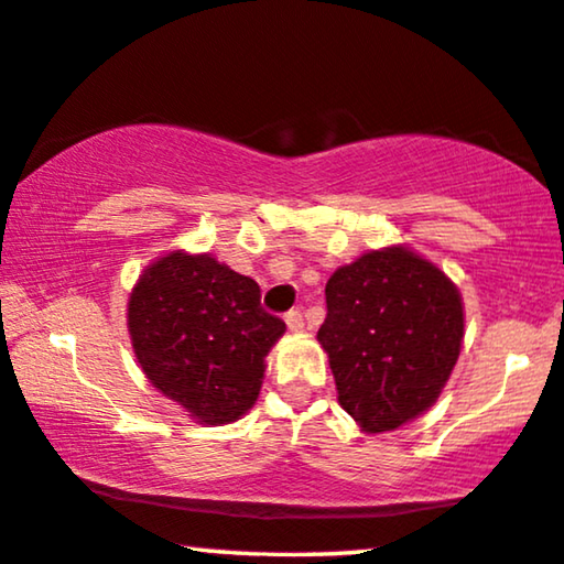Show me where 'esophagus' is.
<instances>
[{"label": "esophagus", "mask_w": 564, "mask_h": 564, "mask_svg": "<svg viewBox=\"0 0 564 564\" xmlns=\"http://www.w3.org/2000/svg\"><path fill=\"white\" fill-rule=\"evenodd\" d=\"M284 323H288L292 333H300L302 327H305V319H302V310H290L288 315H284Z\"/></svg>", "instance_id": "obj_1"}]
</instances>
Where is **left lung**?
<instances>
[{"instance_id": "1", "label": "left lung", "mask_w": 564, "mask_h": 564, "mask_svg": "<svg viewBox=\"0 0 564 564\" xmlns=\"http://www.w3.org/2000/svg\"><path fill=\"white\" fill-rule=\"evenodd\" d=\"M317 330L337 403L362 433H386L438 401L464 343L462 292L413 249H370L325 284Z\"/></svg>"}]
</instances>
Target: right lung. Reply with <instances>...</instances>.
Instances as JSON below:
<instances>
[{
  "instance_id": "1",
  "label": "right lung",
  "mask_w": 564,
  "mask_h": 564,
  "mask_svg": "<svg viewBox=\"0 0 564 564\" xmlns=\"http://www.w3.org/2000/svg\"><path fill=\"white\" fill-rule=\"evenodd\" d=\"M126 317L143 376L202 426L234 423L252 409L267 352L288 330L259 305L252 276L186 249L145 267Z\"/></svg>"
}]
</instances>
